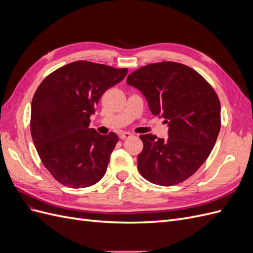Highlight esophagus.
Masks as SVG:
<instances>
[{
	"label": "esophagus",
	"instance_id": "obj_1",
	"mask_svg": "<svg viewBox=\"0 0 253 253\" xmlns=\"http://www.w3.org/2000/svg\"><path fill=\"white\" fill-rule=\"evenodd\" d=\"M133 135L131 134V133H128V132H124V133H121L120 134V139H127V138H129V137H132Z\"/></svg>",
	"mask_w": 253,
	"mask_h": 253
}]
</instances>
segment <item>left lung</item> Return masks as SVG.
Instances as JSON below:
<instances>
[{"instance_id":"8db88e82","label":"left lung","mask_w":253,"mask_h":253,"mask_svg":"<svg viewBox=\"0 0 253 253\" xmlns=\"http://www.w3.org/2000/svg\"><path fill=\"white\" fill-rule=\"evenodd\" d=\"M153 115L169 126V138L140 135L143 149L138 171L159 186L177 185L193 175L209 157L220 129V103L202 75L185 64L165 61L142 66L128 75Z\"/></svg>"}]
</instances>
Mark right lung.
I'll use <instances>...</instances> for the list:
<instances>
[{
  "instance_id": "1",
  "label": "right lung",
  "mask_w": 253,
  "mask_h": 253,
  "mask_svg": "<svg viewBox=\"0 0 253 253\" xmlns=\"http://www.w3.org/2000/svg\"><path fill=\"white\" fill-rule=\"evenodd\" d=\"M126 74L127 68L76 61L49 74L37 88L30 132L44 167L63 186L86 188L105 174L118 136L89 128V117L104 91Z\"/></svg>"
}]
</instances>
